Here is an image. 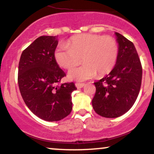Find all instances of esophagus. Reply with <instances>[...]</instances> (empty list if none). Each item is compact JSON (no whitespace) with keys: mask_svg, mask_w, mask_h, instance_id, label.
<instances>
[{"mask_svg":"<svg viewBox=\"0 0 154 154\" xmlns=\"http://www.w3.org/2000/svg\"><path fill=\"white\" fill-rule=\"evenodd\" d=\"M85 85V83H80V82H76L75 83V86L77 88H82V87H84Z\"/></svg>","mask_w":154,"mask_h":154,"instance_id":"obj_1","label":"esophagus"}]
</instances>
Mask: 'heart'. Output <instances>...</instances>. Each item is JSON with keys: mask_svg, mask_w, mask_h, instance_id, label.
Returning a JSON list of instances; mask_svg holds the SVG:
<instances>
[{"mask_svg": "<svg viewBox=\"0 0 154 154\" xmlns=\"http://www.w3.org/2000/svg\"><path fill=\"white\" fill-rule=\"evenodd\" d=\"M119 53L116 40L111 36L97 34H81L72 37L67 45H60L54 57L60 66L70 69L84 61L77 68L72 69L68 77L72 80L83 81L96 75L103 76L115 66Z\"/></svg>", "mask_w": 154, "mask_h": 154, "instance_id": "heart-1", "label": "heart"}]
</instances>
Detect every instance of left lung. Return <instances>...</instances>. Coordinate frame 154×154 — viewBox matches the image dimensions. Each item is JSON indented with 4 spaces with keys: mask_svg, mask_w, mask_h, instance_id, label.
I'll return each instance as SVG.
<instances>
[{
    "mask_svg": "<svg viewBox=\"0 0 154 154\" xmlns=\"http://www.w3.org/2000/svg\"><path fill=\"white\" fill-rule=\"evenodd\" d=\"M119 53L115 66L110 73L94 82L96 91L92 100L95 112L106 118L125 114L135 103L142 81V66L131 41L115 32Z\"/></svg>",
    "mask_w": 154,
    "mask_h": 154,
    "instance_id": "1",
    "label": "left lung"
}]
</instances>
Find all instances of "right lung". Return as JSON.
Masks as SVG:
<instances>
[{"mask_svg": "<svg viewBox=\"0 0 154 154\" xmlns=\"http://www.w3.org/2000/svg\"><path fill=\"white\" fill-rule=\"evenodd\" d=\"M57 36H40L21 55L18 85L24 103L35 115L59 121L71 113L73 82L59 85L66 76L54 57Z\"/></svg>", "mask_w": 154, "mask_h": 154, "instance_id": "add662e5", "label": "right lung"}]
</instances>
